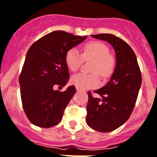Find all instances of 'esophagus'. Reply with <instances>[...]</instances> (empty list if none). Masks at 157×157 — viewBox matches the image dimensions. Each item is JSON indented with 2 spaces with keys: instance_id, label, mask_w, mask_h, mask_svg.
<instances>
[{
  "instance_id": "1",
  "label": "esophagus",
  "mask_w": 157,
  "mask_h": 157,
  "mask_svg": "<svg viewBox=\"0 0 157 157\" xmlns=\"http://www.w3.org/2000/svg\"><path fill=\"white\" fill-rule=\"evenodd\" d=\"M76 91H77V92H81V89H79V88H77V87H76Z\"/></svg>"
}]
</instances>
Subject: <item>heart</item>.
<instances>
[{
	"label": "heart",
	"instance_id": "heart-1",
	"mask_svg": "<svg viewBox=\"0 0 157 157\" xmlns=\"http://www.w3.org/2000/svg\"><path fill=\"white\" fill-rule=\"evenodd\" d=\"M84 59L93 60L91 71L94 73L87 74L81 72L72 76L71 82L72 85L81 89L97 87L100 84L98 73L104 78L109 77L113 73L116 66V59L109 53V47L100 41H90L85 44L83 48L82 54L75 48L69 49L65 56V62L72 72H76L81 66Z\"/></svg>",
	"mask_w": 157,
	"mask_h": 157
}]
</instances>
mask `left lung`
I'll return each mask as SVG.
<instances>
[{"mask_svg":"<svg viewBox=\"0 0 157 157\" xmlns=\"http://www.w3.org/2000/svg\"><path fill=\"white\" fill-rule=\"evenodd\" d=\"M91 36L109 42L116 52V68L110 81L94 91L101 97L88 93L87 124L96 131L108 132L121 127L129 118L141 86V72L136 54L124 40L109 33Z\"/></svg>","mask_w":157,"mask_h":157,"instance_id":"8db88e82","label":"left lung"}]
</instances>
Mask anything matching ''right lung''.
Here are the masks:
<instances>
[{
	"mask_svg": "<svg viewBox=\"0 0 157 157\" xmlns=\"http://www.w3.org/2000/svg\"><path fill=\"white\" fill-rule=\"evenodd\" d=\"M86 38L54 31L34 42L28 50L19 83L24 111L34 125L46 128L58 124L62 119L76 88L71 85L64 92L55 88L62 89L69 79L67 52Z\"/></svg>",
	"mask_w": 157,
	"mask_h": 157,
	"instance_id": "right-lung-1",
	"label": "right lung"
}]
</instances>
